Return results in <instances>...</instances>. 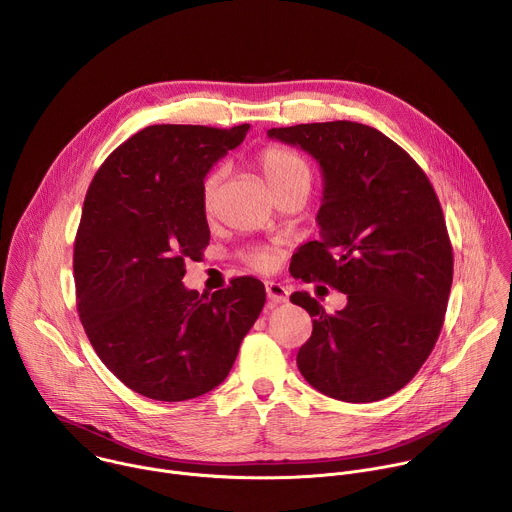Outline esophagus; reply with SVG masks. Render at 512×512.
Masks as SVG:
<instances>
[{
	"mask_svg": "<svg viewBox=\"0 0 512 512\" xmlns=\"http://www.w3.org/2000/svg\"><path fill=\"white\" fill-rule=\"evenodd\" d=\"M265 289H267V298L271 304H283L289 298V289L277 281H267Z\"/></svg>",
	"mask_w": 512,
	"mask_h": 512,
	"instance_id": "obj_1",
	"label": "esophagus"
}]
</instances>
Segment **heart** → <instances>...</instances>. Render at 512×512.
<instances>
[{
    "label": "heart",
    "instance_id": "b5f03b06",
    "mask_svg": "<svg viewBox=\"0 0 512 512\" xmlns=\"http://www.w3.org/2000/svg\"><path fill=\"white\" fill-rule=\"evenodd\" d=\"M257 166L265 182L275 194H281L283 190L291 186H300V184L310 188L312 172L308 162L294 150L283 148V145H269V148H265L257 156ZM223 176L225 172L218 168V170H212L202 182L200 196H202V208L206 214H212L216 208L218 194H221V186H223ZM245 259L255 269H267L273 263V257L267 251H249Z\"/></svg>",
    "mask_w": 512,
    "mask_h": 512
}]
</instances>
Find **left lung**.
Masks as SVG:
<instances>
[{
	"mask_svg": "<svg viewBox=\"0 0 512 512\" xmlns=\"http://www.w3.org/2000/svg\"><path fill=\"white\" fill-rule=\"evenodd\" d=\"M267 135L300 145L324 176L320 241L300 247L289 271L348 296L336 314L304 291L291 296L314 318L298 369L338 401H381L417 375L444 326L454 253L442 204L417 162L375 127L328 121Z\"/></svg>",
	"mask_w": 512,
	"mask_h": 512,
	"instance_id": "obj_1",
	"label": "left lung"
}]
</instances>
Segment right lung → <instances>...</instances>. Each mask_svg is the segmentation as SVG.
Segmentation results:
<instances>
[{
  "label": "right lung",
  "instance_id": "right-lung-1",
  "mask_svg": "<svg viewBox=\"0 0 512 512\" xmlns=\"http://www.w3.org/2000/svg\"><path fill=\"white\" fill-rule=\"evenodd\" d=\"M247 131L150 125L87 190L72 257L79 316L105 367L143 397L186 401L221 385L263 310L255 277H235L210 298L182 283L210 241L204 176Z\"/></svg>",
  "mask_w": 512,
  "mask_h": 512
}]
</instances>
